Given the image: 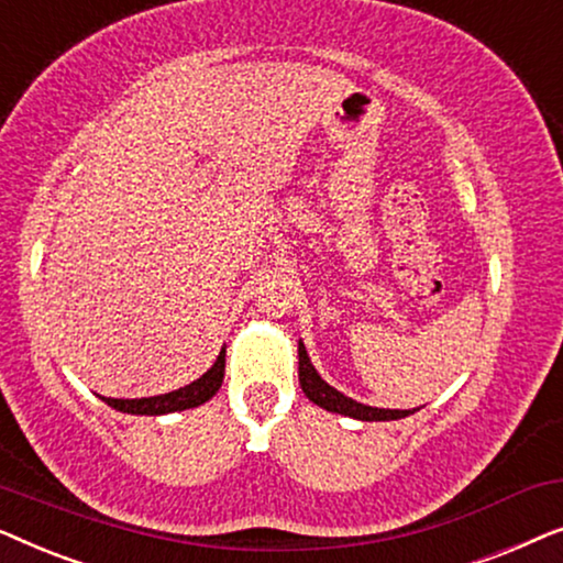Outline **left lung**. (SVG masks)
I'll list each match as a JSON object with an SVG mask.
<instances>
[{
    "mask_svg": "<svg viewBox=\"0 0 563 563\" xmlns=\"http://www.w3.org/2000/svg\"><path fill=\"white\" fill-rule=\"evenodd\" d=\"M299 384H302V391L312 399L314 405H320L322 410L328 412H338V415H349V418L356 420H399L412 415L410 410H382V407H368L361 405L356 399L341 395V391L330 387L328 382L320 379V374L314 372V366L310 364V356H307L305 343L299 341Z\"/></svg>",
    "mask_w": 563,
    "mask_h": 563,
    "instance_id": "obj_1",
    "label": "left lung"
}]
</instances>
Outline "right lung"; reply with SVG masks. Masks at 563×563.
I'll list each match as a JSON object with an SVG mask.
<instances>
[{
	"instance_id": "right-lung-1",
	"label": "right lung",
	"mask_w": 563,
	"mask_h": 563,
	"mask_svg": "<svg viewBox=\"0 0 563 563\" xmlns=\"http://www.w3.org/2000/svg\"><path fill=\"white\" fill-rule=\"evenodd\" d=\"M222 376H225V349L220 351V356L212 364L210 372L199 376L197 382L187 384V387L168 391V395L143 397V399H112V397H102V399L110 407H114V410L130 412V415L179 412V410H189V407L202 405V402H207V399H212L214 395H218Z\"/></svg>"
}]
</instances>
